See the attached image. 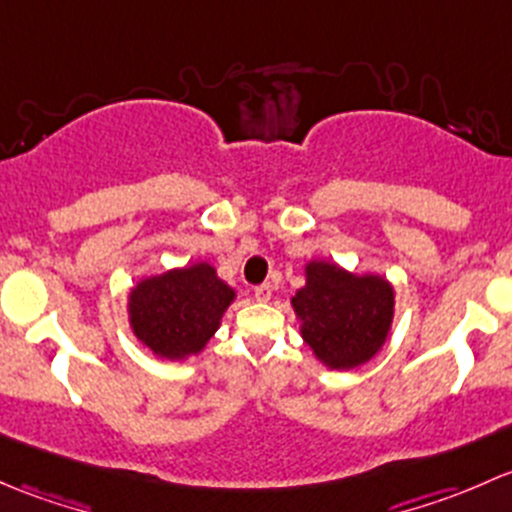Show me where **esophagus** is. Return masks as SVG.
Masks as SVG:
<instances>
[{
  "label": "esophagus",
  "mask_w": 512,
  "mask_h": 512,
  "mask_svg": "<svg viewBox=\"0 0 512 512\" xmlns=\"http://www.w3.org/2000/svg\"><path fill=\"white\" fill-rule=\"evenodd\" d=\"M271 293H273L271 283H261V286L254 288V295H256L258 303H266V300H271Z\"/></svg>",
  "instance_id": "esophagus-1"
}]
</instances>
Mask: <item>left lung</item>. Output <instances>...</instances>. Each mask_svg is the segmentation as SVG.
I'll return each mask as SVG.
<instances>
[{
	"instance_id": "obj_1",
	"label": "left lung",
	"mask_w": 512,
	"mask_h": 512,
	"mask_svg": "<svg viewBox=\"0 0 512 512\" xmlns=\"http://www.w3.org/2000/svg\"><path fill=\"white\" fill-rule=\"evenodd\" d=\"M300 335L330 370L370 362L394 318V288L374 273H350L330 261L305 266V286L291 298Z\"/></svg>"
}]
</instances>
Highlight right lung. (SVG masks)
Returning a JSON list of instances; mask_svg holds the SVG:
<instances>
[{
  "instance_id": "add662e5",
  "label": "right lung",
  "mask_w": 512,
  "mask_h": 512,
  "mask_svg": "<svg viewBox=\"0 0 512 512\" xmlns=\"http://www.w3.org/2000/svg\"><path fill=\"white\" fill-rule=\"evenodd\" d=\"M234 298L236 291L221 281L212 263L172 268L142 278L130 291V328L157 357L187 360L212 340Z\"/></svg>"
}]
</instances>
